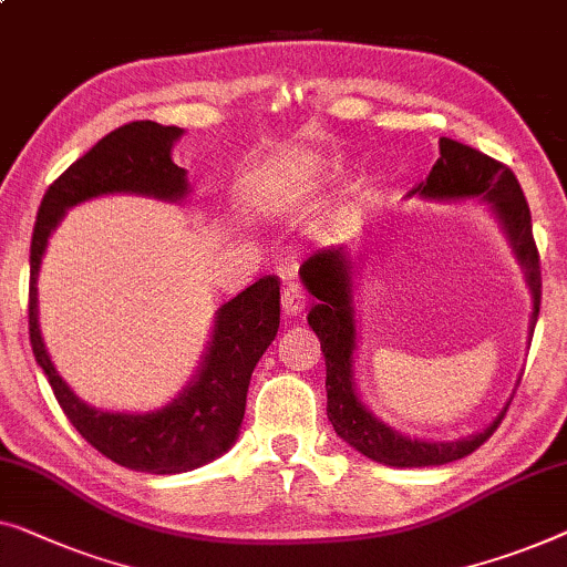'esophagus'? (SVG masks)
<instances>
[{
  "instance_id": "1",
  "label": "esophagus",
  "mask_w": 567,
  "mask_h": 567,
  "mask_svg": "<svg viewBox=\"0 0 567 567\" xmlns=\"http://www.w3.org/2000/svg\"><path fill=\"white\" fill-rule=\"evenodd\" d=\"M303 307H307V297H303V291L299 286H286L284 293H281V309L286 317H299Z\"/></svg>"
}]
</instances>
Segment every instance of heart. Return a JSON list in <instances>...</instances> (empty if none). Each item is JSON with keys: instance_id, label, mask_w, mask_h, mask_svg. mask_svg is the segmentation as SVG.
<instances>
[{"instance_id": "heart-1", "label": "heart", "mask_w": 567, "mask_h": 567, "mask_svg": "<svg viewBox=\"0 0 567 567\" xmlns=\"http://www.w3.org/2000/svg\"><path fill=\"white\" fill-rule=\"evenodd\" d=\"M340 171L338 163H327V166L319 171V178H330ZM363 204H365V196H352V199H348L344 204H340L338 209H332L330 215H327V227L330 229H344L350 227L355 219L360 217V212H363Z\"/></svg>"}]
</instances>
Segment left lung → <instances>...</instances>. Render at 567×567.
I'll return each instance as SVG.
<instances>
[{
  "mask_svg": "<svg viewBox=\"0 0 567 567\" xmlns=\"http://www.w3.org/2000/svg\"><path fill=\"white\" fill-rule=\"evenodd\" d=\"M422 196L430 202H463L478 199L488 204V212L502 225L516 264L524 270L532 297L529 334L535 332L543 297V276L539 256L532 237V215L524 192L512 168L498 163L471 145L450 137H440V158L434 163L426 182L416 184L409 196ZM355 260L348 248L319 250L299 268L301 284L317 299L307 322L319 338L327 365V416L342 442H348L360 455L391 467H430L445 465L471 455L502 424L508 401L481 432L453 442H434L406 437L399 430L379 420L355 389Z\"/></svg>",
  "mask_w": 567,
  "mask_h": 567,
  "instance_id": "left-lung-1",
  "label": "left lung"
}]
</instances>
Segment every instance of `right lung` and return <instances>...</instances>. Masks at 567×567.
<instances>
[{
    "instance_id": "add662e5",
    "label": "right lung",
    "mask_w": 567,
    "mask_h": 567,
    "mask_svg": "<svg viewBox=\"0 0 567 567\" xmlns=\"http://www.w3.org/2000/svg\"><path fill=\"white\" fill-rule=\"evenodd\" d=\"M182 135V127L141 120L102 137L48 186L30 245V344L63 414L104 457L130 471L155 475L194 471L235 445L252 368L278 332V278H260L215 311L212 340L199 371L174 401L155 412L127 414L89 406L55 371L40 334L38 274L48 237L59 227L65 212L81 202L106 194L184 202L188 196L186 171L171 158V151Z\"/></svg>"
}]
</instances>
